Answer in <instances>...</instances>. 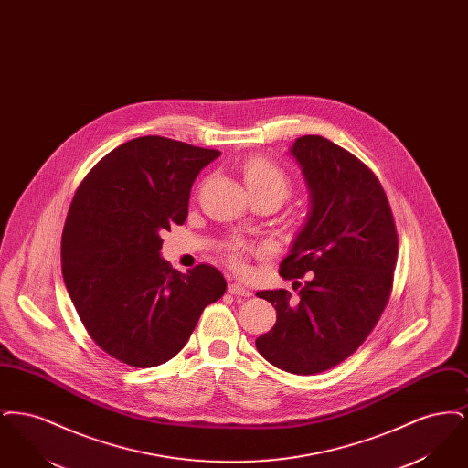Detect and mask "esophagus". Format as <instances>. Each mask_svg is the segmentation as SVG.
Returning <instances> with one entry per match:
<instances>
[{"label": "esophagus", "mask_w": 468, "mask_h": 468, "mask_svg": "<svg viewBox=\"0 0 468 468\" xmlns=\"http://www.w3.org/2000/svg\"><path fill=\"white\" fill-rule=\"evenodd\" d=\"M228 291H229L231 294H235V296H250V290L245 288L244 284H240V282H231V284L228 286Z\"/></svg>", "instance_id": "1"}]
</instances>
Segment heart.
<instances>
[{
	"label": "heart",
	"mask_w": 468,
	"mask_h": 468,
	"mask_svg": "<svg viewBox=\"0 0 468 468\" xmlns=\"http://www.w3.org/2000/svg\"><path fill=\"white\" fill-rule=\"evenodd\" d=\"M244 182L250 193L258 191H275L282 198L290 193V178L288 176L271 161L265 157H252L245 163ZM242 254H244V244H237L229 247V260L235 267L242 265Z\"/></svg>",
	"instance_id": "b5f03b06"
}]
</instances>
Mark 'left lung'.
<instances>
[{"label":"left lung","instance_id":"obj_1","mask_svg":"<svg viewBox=\"0 0 468 468\" xmlns=\"http://www.w3.org/2000/svg\"><path fill=\"white\" fill-rule=\"evenodd\" d=\"M311 210L281 263L284 279H309L298 296L256 292L277 311L256 338L260 355L298 376L319 374L351 356L378 324L399 258L395 219L378 177L328 138L307 134L291 145Z\"/></svg>","mask_w":468,"mask_h":468}]
</instances>
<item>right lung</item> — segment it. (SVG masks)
I'll use <instances>...</instances> for the list:
<instances>
[{
  "label": "right lung",
  "instance_id": "1",
  "mask_svg": "<svg viewBox=\"0 0 468 468\" xmlns=\"http://www.w3.org/2000/svg\"><path fill=\"white\" fill-rule=\"evenodd\" d=\"M221 156L163 136L115 147L80 182L68 210L61 265L90 338L136 368L177 355L226 281L218 268L186 273L161 258V233L187 218L201 168Z\"/></svg>",
  "mask_w": 468,
  "mask_h": 468
}]
</instances>
